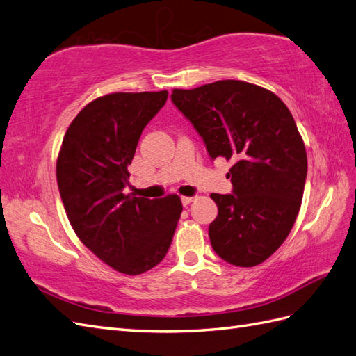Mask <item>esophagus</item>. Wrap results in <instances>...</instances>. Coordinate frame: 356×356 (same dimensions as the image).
Returning a JSON list of instances; mask_svg holds the SVG:
<instances>
[{
  "mask_svg": "<svg viewBox=\"0 0 356 356\" xmlns=\"http://www.w3.org/2000/svg\"><path fill=\"white\" fill-rule=\"evenodd\" d=\"M180 200H181V204H184V206H188L189 203H191V202L194 200V197H186V195H184V197L180 198Z\"/></svg>",
  "mask_w": 356,
  "mask_h": 356,
  "instance_id": "esophagus-1",
  "label": "esophagus"
}]
</instances>
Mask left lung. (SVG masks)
Masks as SVG:
<instances>
[{
    "instance_id": "left-lung-1",
    "label": "left lung",
    "mask_w": 356,
    "mask_h": 356,
    "mask_svg": "<svg viewBox=\"0 0 356 356\" xmlns=\"http://www.w3.org/2000/svg\"><path fill=\"white\" fill-rule=\"evenodd\" d=\"M171 100L211 159L235 162L232 194H211L213 252L236 267L258 266L282 245L302 204L308 161L291 112L271 90L241 80L175 89Z\"/></svg>"
}]
</instances>
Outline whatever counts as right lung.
I'll use <instances>...</instances> for the list:
<instances>
[{
    "label": "right lung",
    "mask_w": 356,
    "mask_h": 356,
    "mask_svg": "<svg viewBox=\"0 0 356 356\" xmlns=\"http://www.w3.org/2000/svg\"><path fill=\"white\" fill-rule=\"evenodd\" d=\"M168 92H115L79 112L63 136L57 185L74 232L113 270H152L167 254L181 213L180 197L124 194L140 134Z\"/></svg>",
    "instance_id": "1"
}]
</instances>
